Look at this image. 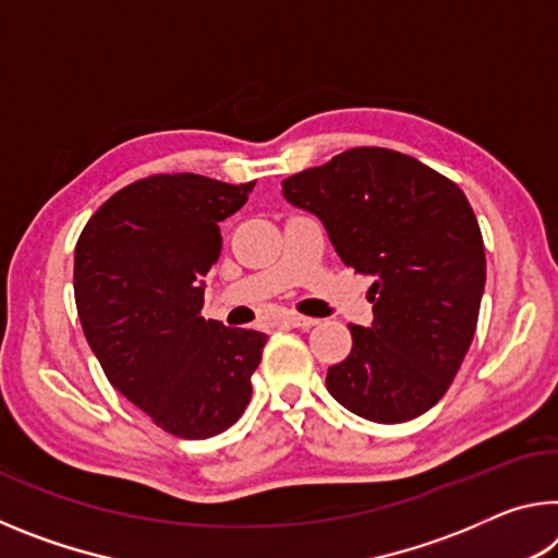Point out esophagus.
Wrapping results in <instances>:
<instances>
[{
	"label": "esophagus",
	"instance_id": "esophagus-1",
	"mask_svg": "<svg viewBox=\"0 0 558 558\" xmlns=\"http://www.w3.org/2000/svg\"><path fill=\"white\" fill-rule=\"evenodd\" d=\"M280 323H286V325H290V327L310 329V327H315V325H317V319H315V317L298 315V313H288V315H282V317H280Z\"/></svg>",
	"mask_w": 558,
	"mask_h": 558
}]
</instances>
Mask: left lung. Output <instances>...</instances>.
Here are the masks:
<instances>
[{"label":"left lung","instance_id":"left-lung-1","mask_svg":"<svg viewBox=\"0 0 558 558\" xmlns=\"http://www.w3.org/2000/svg\"><path fill=\"white\" fill-rule=\"evenodd\" d=\"M290 204L325 223L339 258L374 276L372 327L349 325L352 352L327 369V391L374 423L433 409L475 337L485 245L462 189L386 147H352L282 179Z\"/></svg>","mask_w":558,"mask_h":558}]
</instances>
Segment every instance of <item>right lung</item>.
Returning <instances> with one entry per match:
<instances>
[{"instance_id": "add662e5", "label": "right lung", "mask_w": 558, "mask_h": 558, "mask_svg": "<svg viewBox=\"0 0 558 558\" xmlns=\"http://www.w3.org/2000/svg\"><path fill=\"white\" fill-rule=\"evenodd\" d=\"M256 182L192 172L122 186L75 243L83 332L108 381L177 438L219 436L251 401L268 337L204 319V282L221 251L219 221Z\"/></svg>"}]
</instances>
